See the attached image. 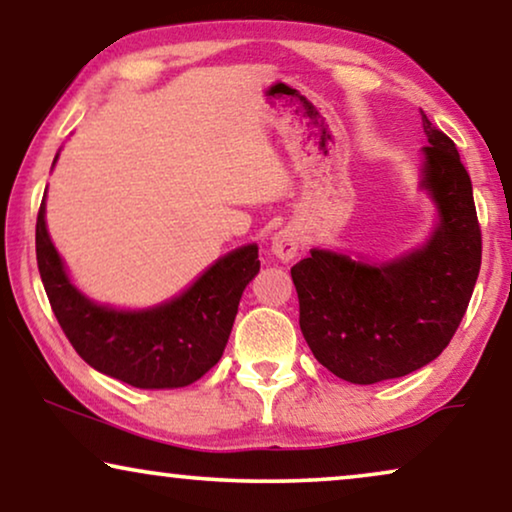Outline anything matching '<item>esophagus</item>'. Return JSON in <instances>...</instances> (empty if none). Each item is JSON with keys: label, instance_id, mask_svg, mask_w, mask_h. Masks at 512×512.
Here are the masks:
<instances>
[{"label": "esophagus", "instance_id": "1", "mask_svg": "<svg viewBox=\"0 0 512 512\" xmlns=\"http://www.w3.org/2000/svg\"><path fill=\"white\" fill-rule=\"evenodd\" d=\"M304 246V241H301V234L297 232L294 227H285L276 232L271 241V253L276 255L278 259H283V262H290V259L297 257V253Z\"/></svg>", "mask_w": 512, "mask_h": 512}]
</instances>
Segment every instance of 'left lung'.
Masks as SVG:
<instances>
[{
    "instance_id": "8db88e82",
    "label": "left lung",
    "mask_w": 512,
    "mask_h": 512,
    "mask_svg": "<svg viewBox=\"0 0 512 512\" xmlns=\"http://www.w3.org/2000/svg\"><path fill=\"white\" fill-rule=\"evenodd\" d=\"M422 185L441 213L431 241L387 264L311 250L292 266L299 327L318 362L357 385L408 376L448 348L469 308L482 234L455 141L422 113Z\"/></svg>"
}]
</instances>
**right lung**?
<instances>
[{
  "instance_id": "1",
  "label": "right lung",
  "mask_w": 512,
  "mask_h": 512,
  "mask_svg": "<svg viewBox=\"0 0 512 512\" xmlns=\"http://www.w3.org/2000/svg\"><path fill=\"white\" fill-rule=\"evenodd\" d=\"M43 201L37 215L43 287L64 336L92 369L141 390H164L190 385L218 364L241 294L259 271L255 243L218 259L169 304L139 313L113 311L92 304L69 283L50 243Z\"/></svg>"
}]
</instances>
